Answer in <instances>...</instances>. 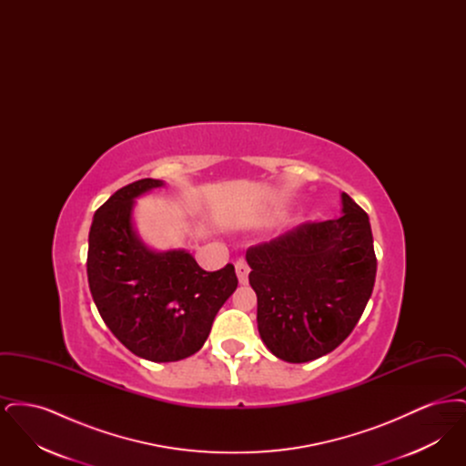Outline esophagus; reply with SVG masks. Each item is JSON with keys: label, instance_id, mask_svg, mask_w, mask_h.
<instances>
[{"label": "esophagus", "instance_id": "obj_1", "mask_svg": "<svg viewBox=\"0 0 466 466\" xmlns=\"http://www.w3.org/2000/svg\"><path fill=\"white\" fill-rule=\"evenodd\" d=\"M236 274H238V279H239V283H241V285L248 283L249 267H248V264H246L244 260H238V262H236Z\"/></svg>", "mask_w": 466, "mask_h": 466}]
</instances>
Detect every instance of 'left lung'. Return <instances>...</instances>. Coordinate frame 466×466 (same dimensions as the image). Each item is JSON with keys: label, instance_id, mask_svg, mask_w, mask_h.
I'll return each mask as SVG.
<instances>
[{"label": "left lung", "instance_id": "8db88e82", "mask_svg": "<svg viewBox=\"0 0 466 466\" xmlns=\"http://www.w3.org/2000/svg\"><path fill=\"white\" fill-rule=\"evenodd\" d=\"M340 199V218L302 223L246 251L258 333L289 363L333 351L353 332L374 289L369 217L348 194Z\"/></svg>", "mask_w": 466, "mask_h": 466}]
</instances>
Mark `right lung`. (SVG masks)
Instances as JSON below:
<instances>
[{
  "instance_id": "add662e5",
  "label": "right lung",
  "mask_w": 466,
  "mask_h": 466,
  "mask_svg": "<svg viewBox=\"0 0 466 466\" xmlns=\"http://www.w3.org/2000/svg\"><path fill=\"white\" fill-rule=\"evenodd\" d=\"M158 187L164 181L137 179L96 211L87 278L111 333L134 355L164 363L199 351L238 276L232 264L206 272L185 249L156 251L139 239L134 200Z\"/></svg>"
}]
</instances>
